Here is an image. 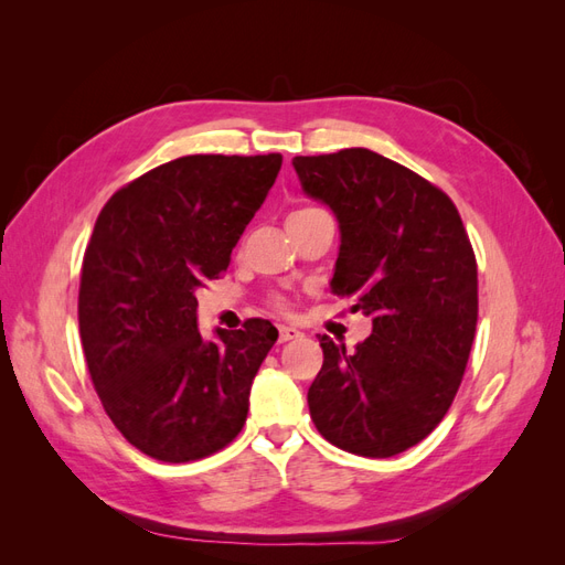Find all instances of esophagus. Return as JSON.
Listing matches in <instances>:
<instances>
[{
  "label": "esophagus",
  "instance_id": "34e87169",
  "mask_svg": "<svg viewBox=\"0 0 565 565\" xmlns=\"http://www.w3.org/2000/svg\"><path fill=\"white\" fill-rule=\"evenodd\" d=\"M301 332L297 328H292V324H280L278 328V341L280 344H285V341H292V339H299Z\"/></svg>",
  "mask_w": 565,
  "mask_h": 565
}]
</instances>
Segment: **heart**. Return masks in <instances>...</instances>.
Returning a JSON list of instances; mask_svg holds the SVG:
<instances>
[{"mask_svg": "<svg viewBox=\"0 0 565 565\" xmlns=\"http://www.w3.org/2000/svg\"><path fill=\"white\" fill-rule=\"evenodd\" d=\"M311 212H316L313 207H303V210H297V212H292L287 216V221H292V218H299V216H306V214H311ZM278 306H280V301H278Z\"/></svg>", "mask_w": 565, "mask_h": 565, "instance_id": "heart-1", "label": "heart"}]
</instances>
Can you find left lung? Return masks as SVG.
<instances>
[{
	"instance_id": "8db88e82",
	"label": "left lung",
	"mask_w": 565,
	"mask_h": 565,
	"mask_svg": "<svg viewBox=\"0 0 565 565\" xmlns=\"http://www.w3.org/2000/svg\"><path fill=\"white\" fill-rule=\"evenodd\" d=\"M301 191L339 224L330 289L372 318L353 353L320 337L309 388L316 429L361 457H393L429 436L465 377L478 273L452 200L367 148L295 158Z\"/></svg>"
}]
</instances>
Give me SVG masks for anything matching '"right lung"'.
Returning <instances> with one entry per match:
<instances>
[{
    "mask_svg": "<svg viewBox=\"0 0 565 565\" xmlns=\"http://www.w3.org/2000/svg\"><path fill=\"white\" fill-rule=\"evenodd\" d=\"M282 156H185L150 169L100 210L84 252L79 337L94 388L134 448L202 459L241 434L252 382L278 330H198L195 292L276 183Z\"/></svg>",
    "mask_w": 565,
    "mask_h": 565,
    "instance_id": "obj_1",
    "label": "right lung"
}]
</instances>
